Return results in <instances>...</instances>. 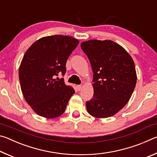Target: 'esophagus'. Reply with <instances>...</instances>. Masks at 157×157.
<instances>
[{"label": "esophagus", "instance_id": "esophagus-1", "mask_svg": "<svg viewBox=\"0 0 157 157\" xmlns=\"http://www.w3.org/2000/svg\"><path fill=\"white\" fill-rule=\"evenodd\" d=\"M77 88H78V89L79 90V91H80V90L82 88V85H78V86H77Z\"/></svg>", "mask_w": 157, "mask_h": 157}]
</instances>
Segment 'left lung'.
Listing matches in <instances>:
<instances>
[{
	"label": "left lung",
	"mask_w": 157,
	"mask_h": 157,
	"mask_svg": "<svg viewBox=\"0 0 157 157\" xmlns=\"http://www.w3.org/2000/svg\"><path fill=\"white\" fill-rule=\"evenodd\" d=\"M81 48L94 73V93L86 102L87 111L97 118L115 115L129 102L136 86L134 60L123 47L111 40L84 41Z\"/></svg>",
	"instance_id": "obj_1"
}]
</instances>
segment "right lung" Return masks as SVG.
Returning a JSON list of instances; mask_svg holds the SVG:
<instances>
[{
	"label": "right lung",
	"instance_id": "add662e5",
	"mask_svg": "<svg viewBox=\"0 0 157 157\" xmlns=\"http://www.w3.org/2000/svg\"><path fill=\"white\" fill-rule=\"evenodd\" d=\"M79 44L72 36L53 35L36 41L26 50L18 77L23 95L39 116L54 118L64 112L75 90L64 83L66 63Z\"/></svg>",
	"mask_w": 157,
	"mask_h": 157
}]
</instances>
